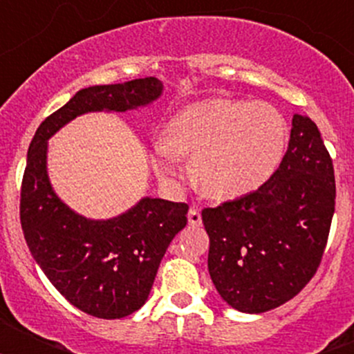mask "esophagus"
Here are the masks:
<instances>
[{
  "mask_svg": "<svg viewBox=\"0 0 354 354\" xmlns=\"http://www.w3.org/2000/svg\"><path fill=\"white\" fill-rule=\"evenodd\" d=\"M187 221H189V225H192V227H198V225H202V214H200V207L193 205V207L189 209V212H187Z\"/></svg>",
  "mask_w": 354,
  "mask_h": 354,
  "instance_id": "esophagus-1",
  "label": "esophagus"
}]
</instances>
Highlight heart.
<instances>
[{"instance_id":"b5f03b06","label":"heart","mask_w":354,"mask_h":354,"mask_svg":"<svg viewBox=\"0 0 354 354\" xmlns=\"http://www.w3.org/2000/svg\"><path fill=\"white\" fill-rule=\"evenodd\" d=\"M289 126L264 101L209 99L175 115L168 136L156 140V170L177 175L180 156H193L192 174L214 198H234L270 179L283 156Z\"/></svg>"}]
</instances>
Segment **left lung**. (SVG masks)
Masks as SVG:
<instances>
[{
  "label": "left lung",
  "instance_id": "left-lung-1",
  "mask_svg": "<svg viewBox=\"0 0 354 354\" xmlns=\"http://www.w3.org/2000/svg\"><path fill=\"white\" fill-rule=\"evenodd\" d=\"M333 212V161L315 122L296 113L287 152L270 179L202 211L216 290L248 314L292 299L323 261Z\"/></svg>",
  "mask_w": 354,
  "mask_h": 354
}]
</instances>
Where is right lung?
Masks as SVG:
<instances>
[{"mask_svg":"<svg viewBox=\"0 0 354 354\" xmlns=\"http://www.w3.org/2000/svg\"><path fill=\"white\" fill-rule=\"evenodd\" d=\"M158 77L83 88L37 129L21 184V227L37 264L65 299L99 319H120L149 298L175 234L187 223V204L143 198L113 220H86L53 192L46 170L48 140L77 115L126 111L156 101Z\"/></svg>","mask_w":354,"mask_h":354,"instance_id":"add662e5","label":"right lung"}]
</instances>
